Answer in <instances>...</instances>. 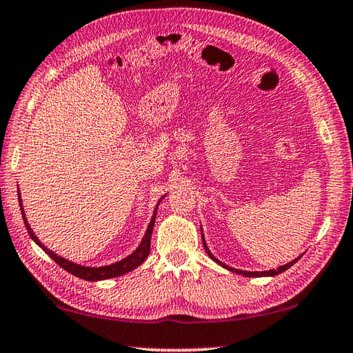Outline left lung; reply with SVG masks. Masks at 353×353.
Returning a JSON list of instances; mask_svg holds the SVG:
<instances>
[{"label":"left lung","instance_id":"left-lung-1","mask_svg":"<svg viewBox=\"0 0 353 353\" xmlns=\"http://www.w3.org/2000/svg\"><path fill=\"white\" fill-rule=\"evenodd\" d=\"M201 236H203V244H204V249H205V252H208V255L214 259V261L216 263V264H219V265H223L224 269H228V270H232V272H235V274H238V275H243V276H254V278H256V276H275V275H280V274H283L284 270H288L289 268H292V265H294L298 259H300L301 256H298V258H295V259H292L290 263H288V264H284V265H280V268H276V269H270V270H264V272H250V270H239V269H235V268H230V265H228V264H224V263H221L219 261L218 258H215L214 255H212V252L209 250V248H208V243H205V239H204V234H203V229H201Z\"/></svg>","mask_w":353,"mask_h":353}]
</instances>
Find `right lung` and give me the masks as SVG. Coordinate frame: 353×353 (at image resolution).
Wrapping results in <instances>:
<instances>
[{
  "label": "right lung",
  "mask_w": 353,
  "mask_h": 353,
  "mask_svg": "<svg viewBox=\"0 0 353 353\" xmlns=\"http://www.w3.org/2000/svg\"><path fill=\"white\" fill-rule=\"evenodd\" d=\"M165 195H163L159 198V201L157 204V208L154 210V215L150 218V223L148 225V230H145V234L141 239V243H139L138 248L132 252L130 255H128L123 259H119L117 263H112L108 265H99V268H90V265H83V264H77L73 261H69V259H65L63 256L57 255L55 252H52L50 249L46 248V245L39 241V238L35 235V232L32 230L30 224L28 223V218H26L24 214V208H23V199L21 195L18 194V201H19V209H21V214H23V219H24V224H26V229H28L30 238L35 241L39 248H41L46 254H48L53 261H55L58 265H61L64 270H68L69 274L75 275L78 278H81V280L85 281H103V280H110V278H117V276H121L129 274L134 269H137L138 265H141L144 263V259L149 256V252H150V238H152V232H154V225H155V218H157V210H158V205L161 203V199Z\"/></svg>",
  "instance_id": "right-lung-1"
}]
</instances>
